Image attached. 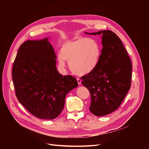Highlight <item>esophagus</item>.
<instances>
[{
  "mask_svg": "<svg viewBox=\"0 0 149 149\" xmlns=\"http://www.w3.org/2000/svg\"><path fill=\"white\" fill-rule=\"evenodd\" d=\"M77 80L78 85H81V80L79 78H77Z\"/></svg>",
  "mask_w": 149,
  "mask_h": 149,
  "instance_id": "1",
  "label": "esophagus"
}]
</instances>
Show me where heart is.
<instances>
[{
    "label": "heart",
    "mask_w": 149,
    "mask_h": 149,
    "mask_svg": "<svg viewBox=\"0 0 149 149\" xmlns=\"http://www.w3.org/2000/svg\"><path fill=\"white\" fill-rule=\"evenodd\" d=\"M61 52L58 56L59 68L64 69L67 61L74 74L84 75L93 72L98 65L101 49L95 39L80 37L63 43Z\"/></svg>",
    "instance_id": "heart-1"
}]
</instances>
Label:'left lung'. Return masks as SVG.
Instances as JSON below:
<instances>
[{
  "mask_svg": "<svg viewBox=\"0 0 149 149\" xmlns=\"http://www.w3.org/2000/svg\"><path fill=\"white\" fill-rule=\"evenodd\" d=\"M85 33L101 35L103 48L98 64L81 79L91 94L90 111L103 116L116 110L130 90L132 62L121 39L111 31Z\"/></svg>",
  "mask_w": 149,
  "mask_h": 149,
  "instance_id": "8db88e82",
  "label": "left lung"
}]
</instances>
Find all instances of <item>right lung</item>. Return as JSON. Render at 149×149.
Returning <instances> with one entry per match:
<instances>
[{
  "label": "right lung",
  "instance_id": "1",
  "mask_svg": "<svg viewBox=\"0 0 149 149\" xmlns=\"http://www.w3.org/2000/svg\"><path fill=\"white\" fill-rule=\"evenodd\" d=\"M56 58L47 38L25 42L14 61L12 75L16 97L39 118H56L64 107L68 93L78 86L75 77L58 72Z\"/></svg>",
  "mask_w": 149,
  "mask_h": 149
}]
</instances>
